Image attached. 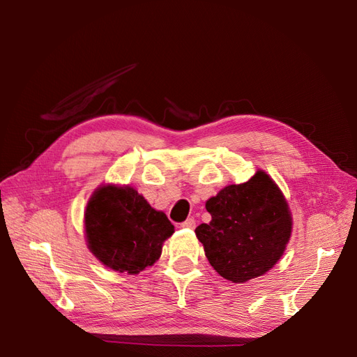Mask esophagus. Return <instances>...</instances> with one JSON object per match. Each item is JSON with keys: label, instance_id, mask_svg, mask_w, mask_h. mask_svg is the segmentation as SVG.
Masks as SVG:
<instances>
[{"label": "esophagus", "instance_id": "esophagus-1", "mask_svg": "<svg viewBox=\"0 0 357 357\" xmlns=\"http://www.w3.org/2000/svg\"><path fill=\"white\" fill-rule=\"evenodd\" d=\"M181 226H183V228H186V229H193V228H195V226H197V220L193 219V218H190V219H188L186 222H183Z\"/></svg>", "mask_w": 357, "mask_h": 357}]
</instances>
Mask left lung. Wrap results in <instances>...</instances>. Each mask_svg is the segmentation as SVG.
I'll list each match as a JSON object with an SVG mask.
<instances>
[{
    "mask_svg": "<svg viewBox=\"0 0 357 357\" xmlns=\"http://www.w3.org/2000/svg\"><path fill=\"white\" fill-rule=\"evenodd\" d=\"M210 223L195 229L215 273L232 283L268 273L283 256L291 234V213L283 192L265 171L229 185L205 202Z\"/></svg>",
    "mask_w": 357,
    "mask_h": 357,
    "instance_id": "8db88e82",
    "label": "left lung"
}]
</instances>
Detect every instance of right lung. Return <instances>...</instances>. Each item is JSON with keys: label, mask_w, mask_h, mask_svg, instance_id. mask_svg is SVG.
Instances as JSON below:
<instances>
[{"label": "right lung", "mask_w": 357, "mask_h": 357, "mask_svg": "<svg viewBox=\"0 0 357 357\" xmlns=\"http://www.w3.org/2000/svg\"><path fill=\"white\" fill-rule=\"evenodd\" d=\"M174 226L164 211L150 207L131 186L102 185L84 211V236L91 253L117 273L135 275L152 266Z\"/></svg>", "instance_id": "obj_1"}]
</instances>
